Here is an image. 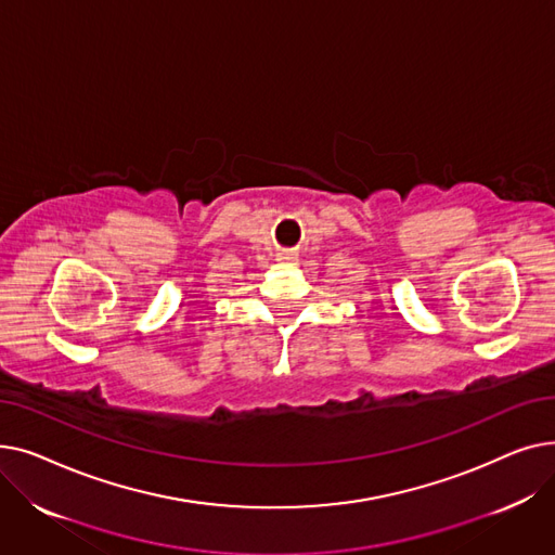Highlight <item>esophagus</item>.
<instances>
[{
    "label": "esophagus",
    "mask_w": 555,
    "mask_h": 555,
    "mask_svg": "<svg viewBox=\"0 0 555 555\" xmlns=\"http://www.w3.org/2000/svg\"><path fill=\"white\" fill-rule=\"evenodd\" d=\"M297 249H285V251H281V256H279V260H297Z\"/></svg>",
    "instance_id": "esophagus-1"
}]
</instances>
